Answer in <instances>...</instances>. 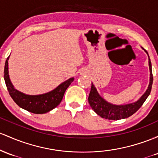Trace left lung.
I'll use <instances>...</instances> for the list:
<instances>
[{"instance_id": "1", "label": "left lung", "mask_w": 158, "mask_h": 158, "mask_svg": "<svg viewBox=\"0 0 158 158\" xmlns=\"http://www.w3.org/2000/svg\"><path fill=\"white\" fill-rule=\"evenodd\" d=\"M144 51L148 54V52L145 49ZM148 65H149L150 70L149 85H148L146 93L142 95L141 98L137 102L131 103V104H124V105H116V104H110V103L104 100L99 95L96 88L95 87L93 84H92L91 90H90L88 98L89 104L92 109L102 118H107V119L109 120H118L132 116L143 105V103L148 98V95H150L151 90H152V83H153V75H152V63H151L149 56H148Z\"/></svg>"}]
</instances>
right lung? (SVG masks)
I'll list each match as a JSON object with an SVG mask.
<instances>
[{
    "instance_id": "add662e5",
    "label": "right lung",
    "mask_w": 158,
    "mask_h": 158,
    "mask_svg": "<svg viewBox=\"0 0 158 158\" xmlns=\"http://www.w3.org/2000/svg\"><path fill=\"white\" fill-rule=\"evenodd\" d=\"M9 58L10 56H8L5 63L3 77L9 93L17 105L29 112L36 114L48 113L59 105L63 98L66 89L73 82L74 77L62 83L56 89L49 93L38 95H26L15 89L10 81L8 71Z\"/></svg>"
}]
</instances>
